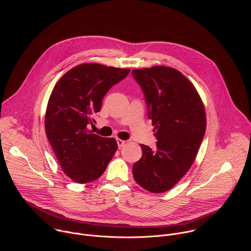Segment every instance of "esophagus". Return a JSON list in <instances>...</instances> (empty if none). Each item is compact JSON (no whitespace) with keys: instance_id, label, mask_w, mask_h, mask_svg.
Returning a JSON list of instances; mask_svg holds the SVG:
<instances>
[{"instance_id":"obj_1","label":"esophagus","mask_w":251,"mask_h":251,"mask_svg":"<svg viewBox=\"0 0 251 251\" xmlns=\"http://www.w3.org/2000/svg\"><path fill=\"white\" fill-rule=\"evenodd\" d=\"M125 143H126V141L125 140H121V139H117V144H118V147L119 148H121V147H123L124 145H125Z\"/></svg>"}]
</instances>
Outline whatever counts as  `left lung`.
<instances>
[{"label": "left lung", "mask_w": 251, "mask_h": 251, "mask_svg": "<svg viewBox=\"0 0 251 251\" xmlns=\"http://www.w3.org/2000/svg\"><path fill=\"white\" fill-rule=\"evenodd\" d=\"M144 91L149 118L158 139L156 148L142 145L133 165L138 185L160 194L172 189L192 167L205 133L203 102L194 84L177 69L156 65L134 69Z\"/></svg>", "instance_id": "1"}]
</instances>
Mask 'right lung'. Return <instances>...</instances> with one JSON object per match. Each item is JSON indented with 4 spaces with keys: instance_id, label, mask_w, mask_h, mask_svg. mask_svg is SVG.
<instances>
[{
    "instance_id": "add662e5",
    "label": "right lung",
    "mask_w": 251,
    "mask_h": 251,
    "mask_svg": "<svg viewBox=\"0 0 251 251\" xmlns=\"http://www.w3.org/2000/svg\"><path fill=\"white\" fill-rule=\"evenodd\" d=\"M129 73V68L81 63L64 74L51 91L46 134L63 173L76 183L95 181L118 149L114 138L100 137L87 125L94 122L107 91Z\"/></svg>"
}]
</instances>
